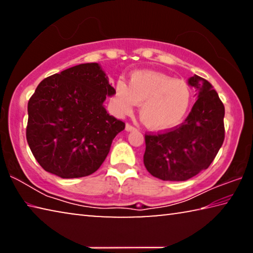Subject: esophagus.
I'll return each instance as SVG.
<instances>
[{"instance_id":"esophagus-1","label":"esophagus","mask_w":253,"mask_h":253,"mask_svg":"<svg viewBox=\"0 0 253 253\" xmlns=\"http://www.w3.org/2000/svg\"><path fill=\"white\" fill-rule=\"evenodd\" d=\"M125 129H126V131H134V130H136V127L129 125V124H126Z\"/></svg>"}]
</instances>
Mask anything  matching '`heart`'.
Segmentation results:
<instances>
[{"label": "heart", "mask_w": 253, "mask_h": 253, "mask_svg": "<svg viewBox=\"0 0 253 253\" xmlns=\"http://www.w3.org/2000/svg\"><path fill=\"white\" fill-rule=\"evenodd\" d=\"M111 101L119 115L128 114L135 104L139 105V116L145 125L154 130H164L176 126L185 116L191 91L181 80L161 72L139 70L132 72L127 85L118 81Z\"/></svg>", "instance_id": "obj_1"}]
</instances>
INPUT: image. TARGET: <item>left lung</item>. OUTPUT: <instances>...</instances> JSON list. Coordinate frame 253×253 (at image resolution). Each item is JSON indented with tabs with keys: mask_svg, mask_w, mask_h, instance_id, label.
Instances as JSON below:
<instances>
[{
	"mask_svg": "<svg viewBox=\"0 0 253 253\" xmlns=\"http://www.w3.org/2000/svg\"><path fill=\"white\" fill-rule=\"evenodd\" d=\"M187 84L198 99L182 125L145 136L144 165L163 181H187L207 169L224 140V106L213 85L196 75Z\"/></svg>",
	"mask_w": 253,
	"mask_h": 253,
	"instance_id": "obj_1",
	"label": "left lung"
}]
</instances>
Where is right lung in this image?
<instances>
[{
	"instance_id": "add662e5",
	"label": "right lung",
	"mask_w": 253,
	"mask_h": 253,
	"mask_svg": "<svg viewBox=\"0 0 253 253\" xmlns=\"http://www.w3.org/2000/svg\"><path fill=\"white\" fill-rule=\"evenodd\" d=\"M114 87L99 63H81L41 81L28 104L27 140L46 172L88 176L100 168L125 123L107 113Z\"/></svg>"
}]
</instances>
